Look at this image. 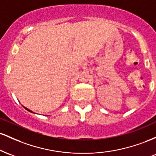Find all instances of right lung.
Wrapping results in <instances>:
<instances>
[{
  "label": "right lung",
  "mask_w": 156,
  "mask_h": 156,
  "mask_svg": "<svg viewBox=\"0 0 156 156\" xmlns=\"http://www.w3.org/2000/svg\"><path fill=\"white\" fill-rule=\"evenodd\" d=\"M23 107H24V106H23ZM24 108H26L27 111H28V112H31V113H34L33 112H32V111H31V110H29V109H28V108H26V107H24Z\"/></svg>",
  "instance_id": "right-lung-1"
}]
</instances>
